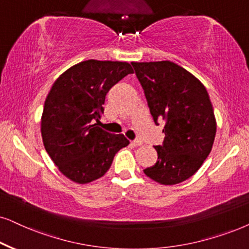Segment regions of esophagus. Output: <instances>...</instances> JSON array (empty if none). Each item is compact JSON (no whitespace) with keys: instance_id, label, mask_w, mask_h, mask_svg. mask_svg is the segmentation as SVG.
<instances>
[{"instance_id":"1","label":"esophagus","mask_w":249,"mask_h":249,"mask_svg":"<svg viewBox=\"0 0 249 249\" xmlns=\"http://www.w3.org/2000/svg\"><path fill=\"white\" fill-rule=\"evenodd\" d=\"M142 144H143V142L140 141V140H135V141H132V142H131V145H132V146H141Z\"/></svg>"}]
</instances>
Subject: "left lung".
<instances>
[{"instance_id": "obj_1", "label": "left lung", "mask_w": 249, "mask_h": 249, "mask_svg": "<svg viewBox=\"0 0 249 249\" xmlns=\"http://www.w3.org/2000/svg\"><path fill=\"white\" fill-rule=\"evenodd\" d=\"M131 65L154 122H166L163 144L154 146L157 162L144 174L162 185L184 182L202 166L214 144L216 119L207 90L173 61H132Z\"/></svg>"}]
</instances>
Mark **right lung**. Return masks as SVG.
<instances>
[{"instance_id":"right-lung-1","label":"right lung","mask_w":249,"mask_h":249,"mask_svg":"<svg viewBox=\"0 0 249 249\" xmlns=\"http://www.w3.org/2000/svg\"><path fill=\"white\" fill-rule=\"evenodd\" d=\"M125 61L89 59L65 71L51 87L41 117L46 151L59 172L77 184L101 178L115 153L129 145L122 134L99 128L105 96L128 74Z\"/></svg>"}]
</instances>
